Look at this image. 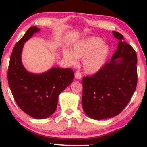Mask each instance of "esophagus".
<instances>
[{
    "label": "esophagus",
    "instance_id": "obj_1",
    "mask_svg": "<svg viewBox=\"0 0 147 147\" xmlns=\"http://www.w3.org/2000/svg\"><path fill=\"white\" fill-rule=\"evenodd\" d=\"M75 78H76V79H77V80H80L82 78V74H81V73H80V71H76V73H75Z\"/></svg>",
    "mask_w": 147,
    "mask_h": 147
}]
</instances>
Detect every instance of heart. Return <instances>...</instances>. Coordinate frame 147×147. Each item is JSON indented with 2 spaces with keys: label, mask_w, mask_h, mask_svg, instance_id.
<instances>
[{
  "label": "heart",
  "mask_w": 147,
  "mask_h": 147,
  "mask_svg": "<svg viewBox=\"0 0 147 147\" xmlns=\"http://www.w3.org/2000/svg\"><path fill=\"white\" fill-rule=\"evenodd\" d=\"M110 53V47L98 37H90L74 43L72 51H63L64 59L75 65L76 59H83V69L86 74H94L103 67Z\"/></svg>",
  "instance_id": "heart-1"
}]
</instances>
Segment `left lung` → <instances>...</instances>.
Instances as JSON below:
<instances>
[{
	"label": "left lung",
	"mask_w": 147,
	"mask_h": 147,
	"mask_svg": "<svg viewBox=\"0 0 147 147\" xmlns=\"http://www.w3.org/2000/svg\"><path fill=\"white\" fill-rule=\"evenodd\" d=\"M112 33L119 42L111 60L94 75L82 79V107L92 119L119 114L130 102L137 84L136 52L124 41L122 35Z\"/></svg>",
	"instance_id": "left-lung-1"
}]
</instances>
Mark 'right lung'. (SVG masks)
<instances>
[{
  "mask_svg": "<svg viewBox=\"0 0 147 147\" xmlns=\"http://www.w3.org/2000/svg\"><path fill=\"white\" fill-rule=\"evenodd\" d=\"M40 29L30 27L16 43L10 58L8 82L16 103L26 114L36 119L47 118L54 113L58 96L74 80L69 68L53 67L42 74L29 72L21 61L24 44Z\"/></svg>",
  "mask_w": 147,
  "mask_h": 147,
  "instance_id": "right-lung-1",
  "label": "right lung"
}]
</instances>
